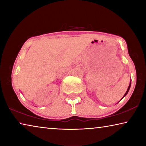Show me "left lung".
Returning <instances> with one entry per match:
<instances>
[{
	"mask_svg": "<svg viewBox=\"0 0 146 146\" xmlns=\"http://www.w3.org/2000/svg\"><path fill=\"white\" fill-rule=\"evenodd\" d=\"M130 87H131V82H130V84H129V87H128V89H127V91H126V92H125V95H123V97H125V95H127V93H128V91H129V88H130Z\"/></svg>",
	"mask_w": 146,
	"mask_h": 146,
	"instance_id": "1",
	"label": "left lung"
}]
</instances>
